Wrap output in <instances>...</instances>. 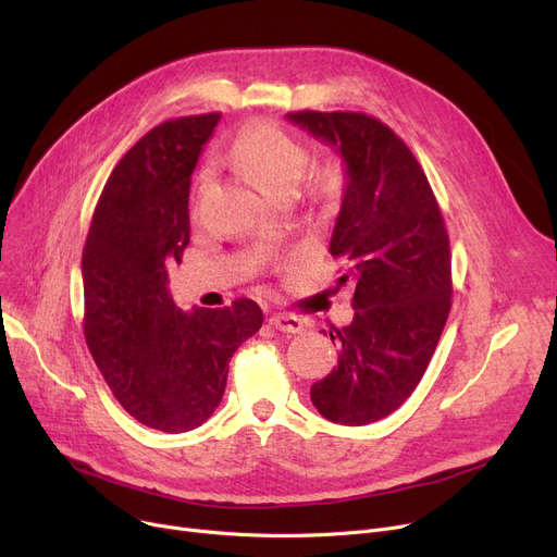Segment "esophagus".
<instances>
[{"label": "esophagus", "mask_w": 557, "mask_h": 557, "mask_svg": "<svg viewBox=\"0 0 557 557\" xmlns=\"http://www.w3.org/2000/svg\"><path fill=\"white\" fill-rule=\"evenodd\" d=\"M269 325H273L280 332L286 334H300L302 332V320L298 315H290V313H275L269 318Z\"/></svg>", "instance_id": "1"}]
</instances>
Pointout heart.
I'll return each instance as SVG.
<instances>
[{
  "label": "heart",
  "mask_w": 557,
  "mask_h": 557,
  "mask_svg": "<svg viewBox=\"0 0 557 557\" xmlns=\"http://www.w3.org/2000/svg\"><path fill=\"white\" fill-rule=\"evenodd\" d=\"M232 158L261 191L275 198L294 194L311 164L307 146L269 122L246 128L232 144ZM208 181L210 169H202L196 187H205ZM311 181L318 196L334 198L345 187V169L338 162H327L315 169Z\"/></svg>",
  "instance_id": "obj_1"
}]
</instances>
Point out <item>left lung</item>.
Returning <instances> with one entry per match:
<instances>
[{
    "mask_svg": "<svg viewBox=\"0 0 557 557\" xmlns=\"http://www.w3.org/2000/svg\"><path fill=\"white\" fill-rule=\"evenodd\" d=\"M345 162L330 252L355 280V320L330 332L338 366L311 386L336 424L382 420L411 397L451 309V252L426 175L393 128L366 112H288Z\"/></svg>",
    "mask_w": 557,
    "mask_h": 557,
    "instance_id": "8db88e82",
    "label": "left lung"
}]
</instances>
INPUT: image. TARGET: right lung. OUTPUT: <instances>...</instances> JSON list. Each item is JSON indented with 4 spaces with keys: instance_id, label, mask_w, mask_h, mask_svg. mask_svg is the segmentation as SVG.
Here are the masks:
<instances>
[{
    "instance_id": "1",
    "label": "right lung",
    "mask_w": 557,
    "mask_h": 557,
    "mask_svg": "<svg viewBox=\"0 0 557 557\" xmlns=\"http://www.w3.org/2000/svg\"><path fill=\"white\" fill-rule=\"evenodd\" d=\"M221 112L169 120L116 162L83 248V332L106 384L149 429L183 433L225 393L227 361L259 332L257 302L175 309L166 267L189 244V185Z\"/></svg>"
}]
</instances>
